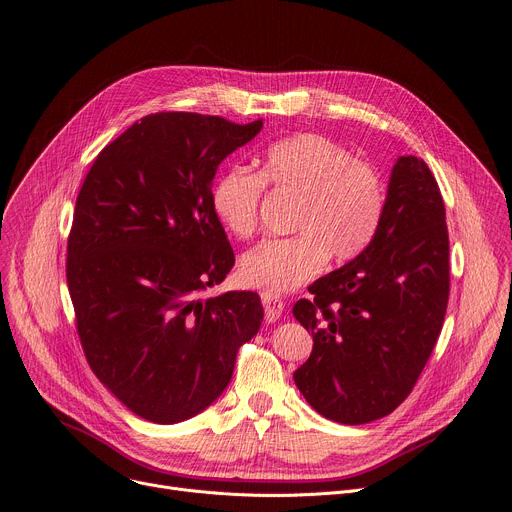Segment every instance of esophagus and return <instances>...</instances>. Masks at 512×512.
<instances>
[{"mask_svg":"<svg viewBox=\"0 0 512 512\" xmlns=\"http://www.w3.org/2000/svg\"><path fill=\"white\" fill-rule=\"evenodd\" d=\"M260 299H262L266 322H277V320L281 318L283 309H285L283 301H281L277 295H274V293H270V291H262V293H260Z\"/></svg>","mask_w":512,"mask_h":512,"instance_id":"obj_1","label":"esophagus"}]
</instances>
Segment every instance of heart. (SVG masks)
Returning <instances> with one entry per match:
<instances>
[{"instance_id":"b5f03b06","label":"heart","mask_w":512,"mask_h":512,"mask_svg":"<svg viewBox=\"0 0 512 512\" xmlns=\"http://www.w3.org/2000/svg\"><path fill=\"white\" fill-rule=\"evenodd\" d=\"M264 184L297 196L291 238L262 240L240 260V277L252 287L291 291L311 281L328 256L357 258L381 225L387 190L375 164L318 133H301L266 149L260 172L231 166L211 186V209L233 238L258 227Z\"/></svg>"}]
</instances>
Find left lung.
<instances>
[{"label":"left lung","instance_id":"8db88e82","mask_svg":"<svg viewBox=\"0 0 512 512\" xmlns=\"http://www.w3.org/2000/svg\"><path fill=\"white\" fill-rule=\"evenodd\" d=\"M307 291L293 307L313 336L293 373L303 398L340 424L391 414L414 389L449 301L445 203L424 160L398 157L371 244Z\"/></svg>","mask_w":512,"mask_h":512}]
</instances>
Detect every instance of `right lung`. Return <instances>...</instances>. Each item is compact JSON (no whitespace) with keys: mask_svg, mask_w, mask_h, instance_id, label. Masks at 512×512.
<instances>
[{"mask_svg":"<svg viewBox=\"0 0 512 512\" xmlns=\"http://www.w3.org/2000/svg\"><path fill=\"white\" fill-rule=\"evenodd\" d=\"M260 129L262 119L147 114L98 153L77 194L65 264L77 336L94 375L145 420L211 406L262 324L252 291L201 297L235 262L211 182Z\"/></svg>","mask_w":512,"mask_h":512,"instance_id":"obj_1","label":"right lung"}]
</instances>
